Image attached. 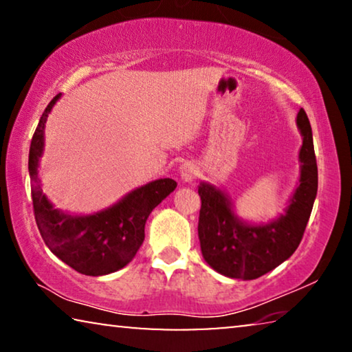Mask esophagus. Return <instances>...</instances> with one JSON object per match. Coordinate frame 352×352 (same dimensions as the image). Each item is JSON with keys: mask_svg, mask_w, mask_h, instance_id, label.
I'll list each match as a JSON object with an SVG mask.
<instances>
[{"mask_svg": "<svg viewBox=\"0 0 352 352\" xmlns=\"http://www.w3.org/2000/svg\"><path fill=\"white\" fill-rule=\"evenodd\" d=\"M180 177L183 182H192L199 177V167L194 162H185L180 166Z\"/></svg>", "mask_w": 352, "mask_h": 352, "instance_id": "obj_1", "label": "esophagus"}]
</instances>
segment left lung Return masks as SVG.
Segmentation results:
<instances>
[{
    "label": "left lung",
    "instance_id": "8db88e82",
    "mask_svg": "<svg viewBox=\"0 0 352 352\" xmlns=\"http://www.w3.org/2000/svg\"><path fill=\"white\" fill-rule=\"evenodd\" d=\"M303 135L298 160L302 162L300 185L286 213L262 226L245 224L235 217L229 199L210 185L199 186V242L204 259L221 275L256 280L291 258L305 232L318 192V166L311 124L305 110L297 115Z\"/></svg>",
    "mask_w": 352,
    "mask_h": 352
}]
</instances>
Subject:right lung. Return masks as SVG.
Returning a JSON list of instances; mask_svg holds the SVG:
<instances>
[{
  "mask_svg": "<svg viewBox=\"0 0 352 352\" xmlns=\"http://www.w3.org/2000/svg\"><path fill=\"white\" fill-rule=\"evenodd\" d=\"M60 94L52 99L30 145L31 199L38 229L52 253L78 274L99 276L117 272L134 258L145 239V223L158 204L175 190L177 182L160 178L123 197L117 206L90 217H71L52 207L38 180L44 148V126Z\"/></svg>",
  "mask_w": 352,
  "mask_h": 352,
  "instance_id": "1",
  "label": "right lung"
}]
</instances>
